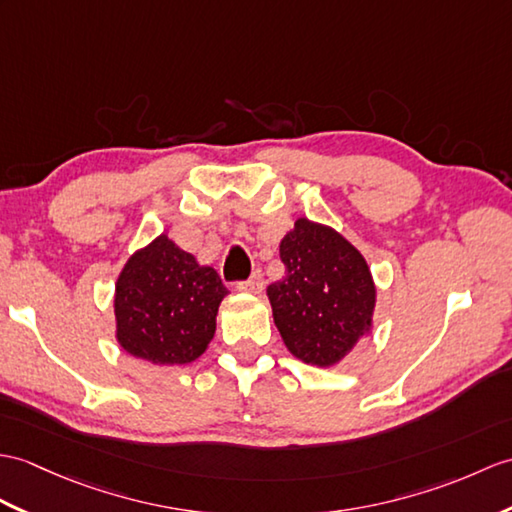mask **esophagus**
I'll list each match as a JSON object with an SVG mask.
<instances>
[{
  "instance_id": "34e87169",
  "label": "esophagus",
  "mask_w": 512,
  "mask_h": 512,
  "mask_svg": "<svg viewBox=\"0 0 512 512\" xmlns=\"http://www.w3.org/2000/svg\"><path fill=\"white\" fill-rule=\"evenodd\" d=\"M261 288H264V275H261V270H255L246 281L237 283V290H242V292L257 294V292H261Z\"/></svg>"
}]
</instances>
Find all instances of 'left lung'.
Segmentation results:
<instances>
[{"mask_svg": "<svg viewBox=\"0 0 512 512\" xmlns=\"http://www.w3.org/2000/svg\"><path fill=\"white\" fill-rule=\"evenodd\" d=\"M285 275L268 285L275 325L292 355L331 366L368 327L375 285L364 257L334 229L296 220L281 240Z\"/></svg>", "mask_w": 512, "mask_h": 512, "instance_id": "obj_1", "label": "left lung"}]
</instances>
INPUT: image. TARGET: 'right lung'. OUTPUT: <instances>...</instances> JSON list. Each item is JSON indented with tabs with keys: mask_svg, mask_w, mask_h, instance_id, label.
Listing matches in <instances>:
<instances>
[{
	"mask_svg": "<svg viewBox=\"0 0 512 512\" xmlns=\"http://www.w3.org/2000/svg\"><path fill=\"white\" fill-rule=\"evenodd\" d=\"M227 292L216 270L198 266L194 255L159 235L128 259L117 279V340L152 364L194 362L216 334Z\"/></svg>",
	"mask_w": 512,
	"mask_h": 512,
	"instance_id": "obj_1",
	"label": "right lung"
}]
</instances>
